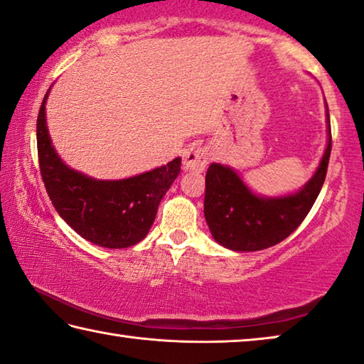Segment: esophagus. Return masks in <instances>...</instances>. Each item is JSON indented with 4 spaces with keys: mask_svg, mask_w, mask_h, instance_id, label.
Listing matches in <instances>:
<instances>
[{
    "mask_svg": "<svg viewBox=\"0 0 364 364\" xmlns=\"http://www.w3.org/2000/svg\"><path fill=\"white\" fill-rule=\"evenodd\" d=\"M209 159H210L209 149L200 146V144H193V146H189L183 154L184 168L203 171L207 166V164H209Z\"/></svg>",
    "mask_w": 364,
    "mask_h": 364,
    "instance_id": "1",
    "label": "esophagus"
}]
</instances>
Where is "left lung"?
<instances>
[{
    "mask_svg": "<svg viewBox=\"0 0 364 364\" xmlns=\"http://www.w3.org/2000/svg\"><path fill=\"white\" fill-rule=\"evenodd\" d=\"M331 149L328 119V144L319 168L301 191L280 199L257 198L233 170L212 164L205 173L204 215L215 241L233 251H261L290 236L306 218L321 193Z\"/></svg>",
    "mask_w": 364,
    "mask_h": 364,
    "instance_id": "1",
    "label": "left lung"
}]
</instances>
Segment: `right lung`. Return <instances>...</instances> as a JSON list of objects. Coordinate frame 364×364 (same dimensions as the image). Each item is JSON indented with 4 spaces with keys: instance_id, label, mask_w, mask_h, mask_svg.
<instances>
[{
    "instance_id": "add662e5",
    "label": "right lung",
    "mask_w": 364,
    "mask_h": 364,
    "mask_svg": "<svg viewBox=\"0 0 364 364\" xmlns=\"http://www.w3.org/2000/svg\"><path fill=\"white\" fill-rule=\"evenodd\" d=\"M37 117V152L42 180L56 212L74 232L103 247H128L146 238L161 198L181 170V159L119 181H97L63 164L51 147L45 102Z\"/></svg>"
}]
</instances>
